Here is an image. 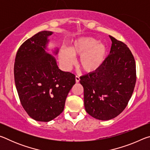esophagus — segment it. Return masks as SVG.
Masks as SVG:
<instances>
[{
  "mask_svg": "<svg viewBox=\"0 0 150 150\" xmlns=\"http://www.w3.org/2000/svg\"><path fill=\"white\" fill-rule=\"evenodd\" d=\"M79 81H80V77H79V76H76V77H75L76 83H79Z\"/></svg>",
  "mask_w": 150,
  "mask_h": 150,
  "instance_id": "1",
  "label": "esophagus"
}]
</instances>
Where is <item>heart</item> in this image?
<instances>
[{
	"instance_id": "heart-1",
	"label": "heart",
	"mask_w": 150,
	"mask_h": 150,
	"mask_svg": "<svg viewBox=\"0 0 150 150\" xmlns=\"http://www.w3.org/2000/svg\"><path fill=\"white\" fill-rule=\"evenodd\" d=\"M107 47L94 38L85 37L78 39L70 47H63L59 60L63 69L69 70L75 64V56H80L79 63L83 70L93 72L101 67L107 56Z\"/></svg>"
}]
</instances>
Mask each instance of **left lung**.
<instances>
[{
  "label": "left lung",
  "instance_id": "left-lung-1",
  "mask_svg": "<svg viewBox=\"0 0 150 150\" xmlns=\"http://www.w3.org/2000/svg\"><path fill=\"white\" fill-rule=\"evenodd\" d=\"M110 54L95 71L80 77L88 115L100 120L115 118L130 100L136 81V62L122 42L110 36Z\"/></svg>",
  "mask_w": 150,
  "mask_h": 150
}]
</instances>
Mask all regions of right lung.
I'll list each match as a JSON object with an SVG mask.
<instances>
[{"label":"right lung","mask_w":150,"mask_h":150,"mask_svg":"<svg viewBox=\"0 0 150 150\" xmlns=\"http://www.w3.org/2000/svg\"><path fill=\"white\" fill-rule=\"evenodd\" d=\"M52 34L42 31L33 35L20 45L15 58L14 81L20 103L36 121L49 122L59 116L75 83V75L60 70L54 57L45 52Z\"/></svg>","instance_id":"add662e5"}]
</instances>
